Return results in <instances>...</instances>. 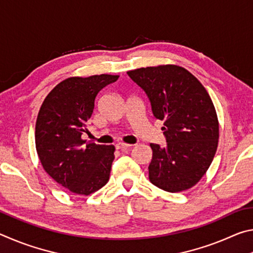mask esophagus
<instances>
[{"label":"esophagus","instance_id":"1","mask_svg":"<svg viewBox=\"0 0 253 253\" xmlns=\"http://www.w3.org/2000/svg\"><path fill=\"white\" fill-rule=\"evenodd\" d=\"M132 145H129V144H123V143H119L116 145L117 149H121V151H127V149L131 148Z\"/></svg>","mask_w":253,"mask_h":253}]
</instances>
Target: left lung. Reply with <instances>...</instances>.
Masks as SVG:
<instances>
[{"label": "left lung", "instance_id": "8db88e82", "mask_svg": "<svg viewBox=\"0 0 253 253\" xmlns=\"http://www.w3.org/2000/svg\"><path fill=\"white\" fill-rule=\"evenodd\" d=\"M146 93L154 117L164 121L166 145L151 144L149 181L170 193L193 187L215 155L219 121L203 84L175 65L127 71Z\"/></svg>", "mask_w": 253, "mask_h": 253}]
</instances>
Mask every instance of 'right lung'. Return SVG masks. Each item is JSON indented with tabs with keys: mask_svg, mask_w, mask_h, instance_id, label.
<instances>
[{
	"mask_svg": "<svg viewBox=\"0 0 253 253\" xmlns=\"http://www.w3.org/2000/svg\"><path fill=\"white\" fill-rule=\"evenodd\" d=\"M118 78L70 77L48 93L38 114L36 147L43 169L75 194H91L109 179L115 147L95 143L84 146L81 135L88 130L98 92Z\"/></svg>",
	"mask_w": 253,
	"mask_h": 253,
	"instance_id": "obj_1",
	"label": "right lung"
}]
</instances>
